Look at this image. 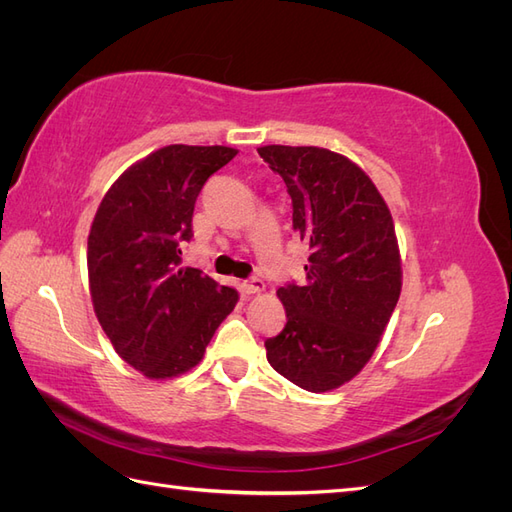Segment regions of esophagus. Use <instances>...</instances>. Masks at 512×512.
Instances as JSON below:
<instances>
[{
	"label": "esophagus",
	"mask_w": 512,
	"mask_h": 512,
	"mask_svg": "<svg viewBox=\"0 0 512 512\" xmlns=\"http://www.w3.org/2000/svg\"><path fill=\"white\" fill-rule=\"evenodd\" d=\"M241 288H243L245 294H256V292L265 290V282L258 280V277H252V280H245V282L241 284Z\"/></svg>",
	"instance_id": "34e87169"
}]
</instances>
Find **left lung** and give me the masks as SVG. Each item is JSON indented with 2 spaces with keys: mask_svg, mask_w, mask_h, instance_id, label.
I'll return each mask as SVG.
<instances>
[{
  "mask_svg": "<svg viewBox=\"0 0 512 512\" xmlns=\"http://www.w3.org/2000/svg\"><path fill=\"white\" fill-rule=\"evenodd\" d=\"M258 153L284 179L292 228L312 250L305 284L277 290L286 327L265 342L267 359L305 391H333L371 359L399 301L391 211L365 170L342 153L286 145Z\"/></svg>",
  "mask_w": 512,
  "mask_h": 512,
  "instance_id": "left-lung-1",
  "label": "left lung"
}]
</instances>
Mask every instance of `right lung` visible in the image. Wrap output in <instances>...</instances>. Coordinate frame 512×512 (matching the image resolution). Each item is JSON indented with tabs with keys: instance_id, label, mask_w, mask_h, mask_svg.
Here are the masks:
<instances>
[{
	"instance_id": "obj_1",
	"label": "right lung",
	"mask_w": 512,
	"mask_h": 512,
	"mask_svg": "<svg viewBox=\"0 0 512 512\" xmlns=\"http://www.w3.org/2000/svg\"><path fill=\"white\" fill-rule=\"evenodd\" d=\"M237 156L232 147L168 145L132 164L102 198L87 239L89 292L106 337L151 380L203 359L239 294L181 267L205 181Z\"/></svg>"
}]
</instances>
